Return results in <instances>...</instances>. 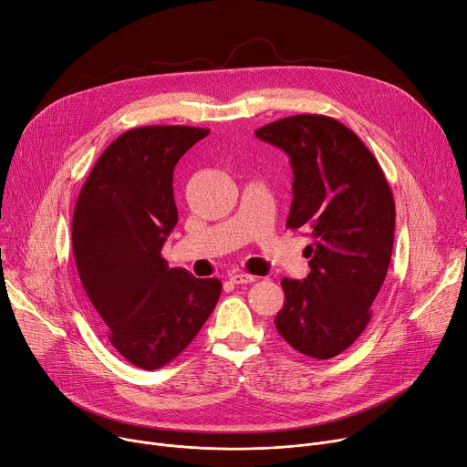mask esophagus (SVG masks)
<instances>
[{
    "mask_svg": "<svg viewBox=\"0 0 467 467\" xmlns=\"http://www.w3.org/2000/svg\"><path fill=\"white\" fill-rule=\"evenodd\" d=\"M231 284H236V285H245V284H254L255 282V275H250V274H244V272H234L229 275Z\"/></svg>",
    "mask_w": 467,
    "mask_h": 467,
    "instance_id": "1",
    "label": "esophagus"
}]
</instances>
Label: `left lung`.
<instances>
[{
	"mask_svg": "<svg viewBox=\"0 0 467 467\" xmlns=\"http://www.w3.org/2000/svg\"><path fill=\"white\" fill-rule=\"evenodd\" d=\"M255 135L282 148L295 172L289 229L307 231L309 274L282 279L285 304L274 323L298 353L327 360L364 332L389 270L396 208L366 144L323 114H296Z\"/></svg>",
	"mask_w": 467,
	"mask_h": 467,
	"instance_id": "left-lung-1",
	"label": "left lung"
}]
</instances>
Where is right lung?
<instances>
[{"mask_svg": "<svg viewBox=\"0 0 467 467\" xmlns=\"http://www.w3.org/2000/svg\"><path fill=\"white\" fill-rule=\"evenodd\" d=\"M210 130L146 126L121 133L93 165L73 213V254L112 348L158 369L199 334L222 295L215 277L169 268L161 247L178 222L172 174Z\"/></svg>", "mask_w": 467, "mask_h": 467, "instance_id": "1", "label": "right lung"}]
</instances>
